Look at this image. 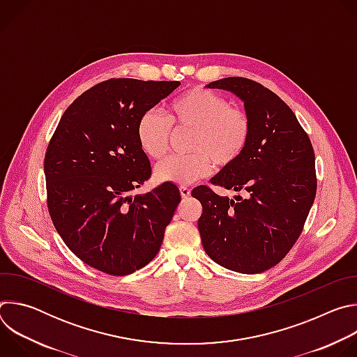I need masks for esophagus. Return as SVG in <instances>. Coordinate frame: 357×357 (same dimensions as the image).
<instances>
[{
	"instance_id": "esophagus-1",
	"label": "esophagus",
	"mask_w": 357,
	"mask_h": 357,
	"mask_svg": "<svg viewBox=\"0 0 357 357\" xmlns=\"http://www.w3.org/2000/svg\"><path fill=\"white\" fill-rule=\"evenodd\" d=\"M179 192H181V196H182L183 199H186V197L190 196V189L186 188V186H181V188H179Z\"/></svg>"
}]
</instances>
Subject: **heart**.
I'll use <instances>...</instances> for the list:
<instances>
[{"label":"heart","instance_id":"b5f03b06","mask_svg":"<svg viewBox=\"0 0 357 357\" xmlns=\"http://www.w3.org/2000/svg\"><path fill=\"white\" fill-rule=\"evenodd\" d=\"M174 132L190 131L189 157L168 158L154 176L158 182L190 185L218 168L234 165L248 145L251 121L248 114L230 106L229 100L211 90L193 87L175 97L165 109V119L148 110L137 123L139 148L149 160H162Z\"/></svg>","mask_w":357,"mask_h":357}]
</instances>
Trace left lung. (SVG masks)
I'll use <instances>...</instances> for the list:
<instances>
[{"label": "left lung", "mask_w": 357, "mask_h": 357, "mask_svg": "<svg viewBox=\"0 0 357 357\" xmlns=\"http://www.w3.org/2000/svg\"><path fill=\"white\" fill-rule=\"evenodd\" d=\"M243 100L251 137L241 158L211 182L243 196H220L200 185L197 220L202 244L219 266L257 274L278 264L302 233L317 195L311 139L292 110L271 90L245 77L208 84Z\"/></svg>", "instance_id": "1"}]
</instances>
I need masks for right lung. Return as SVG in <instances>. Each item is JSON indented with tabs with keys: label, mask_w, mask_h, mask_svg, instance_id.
Listing matches in <instances>:
<instances>
[{
	"label": "right lung",
	"mask_w": 357,
	"mask_h": 357,
	"mask_svg": "<svg viewBox=\"0 0 357 357\" xmlns=\"http://www.w3.org/2000/svg\"><path fill=\"white\" fill-rule=\"evenodd\" d=\"M181 83L110 79L80 94L46 149L47 209L69 250L87 266L128 275L154 259L181 202L176 185L132 196L151 176L137 123Z\"/></svg>",
	"instance_id": "add662e5"
}]
</instances>
